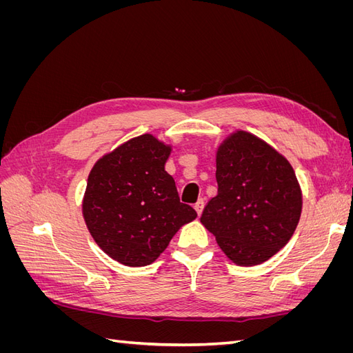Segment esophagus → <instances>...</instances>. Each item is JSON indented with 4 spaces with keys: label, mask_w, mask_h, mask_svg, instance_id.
Here are the masks:
<instances>
[{
    "label": "esophagus",
    "mask_w": 353,
    "mask_h": 353,
    "mask_svg": "<svg viewBox=\"0 0 353 353\" xmlns=\"http://www.w3.org/2000/svg\"><path fill=\"white\" fill-rule=\"evenodd\" d=\"M203 208H205V200L200 199V200L196 203V205H194V209H196V212H197V215H201Z\"/></svg>",
    "instance_id": "34e87169"
}]
</instances>
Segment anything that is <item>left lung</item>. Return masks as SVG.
<instances>
[{
	"label": "left lung",
	"mask_w": 353,
	"mask_h": 353,
	"mask_svg": "<svg viewBox=\"0 0 353 353\" xmlns=\"http://www.w3.org/2000/svg\"><path fill=\"white\" fill-rule=\"evenodd\" d=\"M218 194L200 222L227 258L259 265L292 239L302 213V190L290 162L262 138L234 131L216 148Z\"/></svg>",
	"instance_id": "8db88e82"
}]
</instances>
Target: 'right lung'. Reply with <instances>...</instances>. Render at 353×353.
<instances>
[{
  "instance_id": "obj_1",
  "label": "right lung",
  "mask_w": 353,
  "mask_h": 353,
  "mask_svg": "<svg viewBox=\"0 0 353 353\" xmlns=\"http://www.w3.org/2000/svg\"><path fill=\"white\" fill-rule=\"evenodd\" d=\"M172 145L152 134L101 156L88 175L82 215L99 248L126 266L153 263L196 210L179 201L165 170Z\"/></svg>"
}]
</instances>
